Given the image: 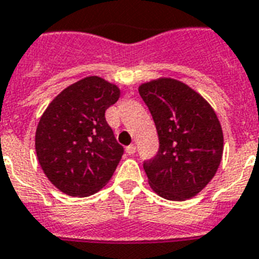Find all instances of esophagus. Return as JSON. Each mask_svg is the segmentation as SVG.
Returning <instances> with one entry per match:
<instances>
[{"label": "esophagus", "mask_w": 259, "mask_h": 259, "mask_svg": "<svg viewBox=\"0 0 259 259\" xmlns=\"http://www.w3.org/2000/svg\"><path fill=\"white\" fill-rule=\"evenodd\" d=\"M126 153L130 155L134 154V153H136V146H134V145H129V146L126 148Z\"/></svg>", "instance_id": "34e87169"}]
</instances>
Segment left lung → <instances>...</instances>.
Wrapping results in <instances>:
<instances>
[{"label":"left lung","instance_id":"obj_1","mask_svg":"<svg viewBox=\"0 0 259 259\" xmlns=\"http://www.w3.org/2000/svg\"><path fill=\"white\" fill-rule=\"evenodd\" d=\"M154 119L159 150L144 162L153 191L186 201L206 188L224 153V133L214 109L184 82L167 77L138 88Z\"/></svg>","mask_w":259,"mask_h":259}]
</instances>
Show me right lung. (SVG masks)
<instances>
[{
  "label": "right lung",
  "mask_w": 259,
  "mask_h": 259,
  "mask_svg": "<svg viewBox=\"0 0 259 259\" xmlns=\"http://www.w3.org/2000/svg\"><path fill=\"white\" fill-rule=\"evenodd\" d=\"M121 96L117 85L90 75L49 104L35 130V153L48 180L65 194L88 197L110 181L123 148L105 110Z\"/></svg>",
  "instance_id": "obj_1"
}]
</instances>
